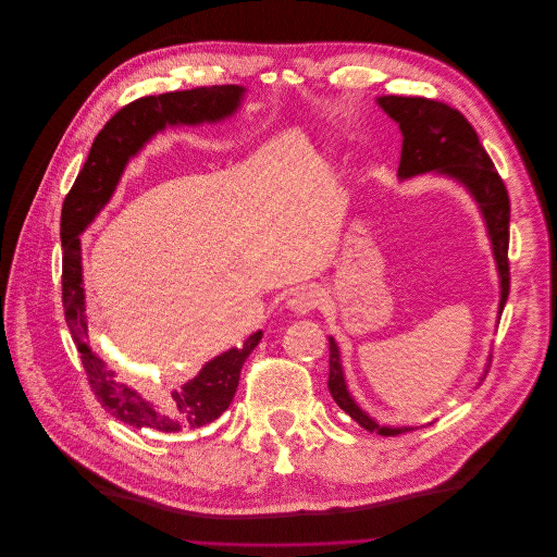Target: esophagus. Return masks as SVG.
Segmentation results:
<instances>
[{
  "instance_id": "obj_1",
  "label": "esophagus",
  "mask_w": 557,
  "mask_h": 557,
  "mask_svg": "<svg viewBox=\"0 0 557 557\" xmlns=\"http://www.w3.org/2000/svg\"><path fill=\"white\" fill-rule=\"evenodd\" d=\"M322 302V294L313 287H300L292 298H289V309L298 311V313H309L313 311L318 305Z\"/></svg>"
}]
</instances>
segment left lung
<instances>
[{"label": "left lung", "mask_w": 557, "mask_h": 557, "mask_svg": "<svg viewBox=\"0 0 557 557\" xmlns=\"http://www.w3.org/2000/svg\"><path fill=\"white\" fill-rule=\"evenodd\" d=\"M386 114L399 123L404 143L399 175L412 177L419 173L436 171L457 177L476 197L485 224L490 231L494 257L500 272V311L509 296V195L503 177L498 175L492 158L483 149L474 127L459 109L423 96H382L377 100ZM329 393L354 421L364 430L382 436H397L410 428H386L373 421L351 399L343 367L341 351L329 341Z\"/></svg>", "instance_id": "obj_1"}]
</instances>
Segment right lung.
Instances as JSON below:
<instances>
[{"mask_svg":"<svg viewBox=\"0 0 557 557\" xmlns=\"http://www.w3.org/2000/svg\"><path fill=\"white\" fill-rule=\"evenodd\" d=\"M242 94L244 89L239 85H212L145 96L125 104L98 132L87 162L63 201L61 298L65 322L76 351L81 354L87 384L100 406H104L109 414L138 430L149 428L158 432H180L206 425L221 417V412H226L231 406L239 386L242 369L263 333L257 331L244 343V347L231 349L210 360L193 382H188L182 391H175L166 401L153 404L143 399L140 393L119 382L114 371L96 354H91L87 345L78 235L109 201L127 160L136 156L156 132L164 129L166 125H195L231 116L239 104Z\"/></svg>","mask_w":557,"mask_h":557,"instance_id":"add662e5","label":"right lung"}]
</instances>
